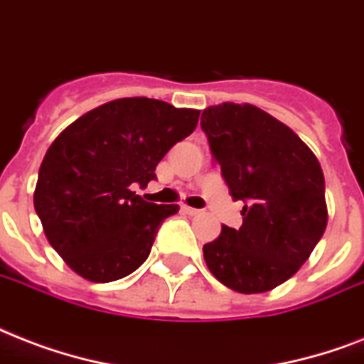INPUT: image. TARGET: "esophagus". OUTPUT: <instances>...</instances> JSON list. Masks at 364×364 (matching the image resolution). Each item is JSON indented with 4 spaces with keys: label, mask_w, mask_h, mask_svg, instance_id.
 <instances>
[{
    "label": "esophagus",
    "mask_w": 364,
    "mask_h": 364,
    "mask_svg": "<svg viewBox=\"0 0 364 364\" xmlns=\"http://www.w3.org/2000/svg\"><path fill=\"white\" fill-rule=\"evenodd\" d=\"M182 213L190 214V216H196V214H199V213H201V210H199V208L188 207V205H182Z\"/></svg>",
    "instance_id": "obj_1"
}]
</instances>
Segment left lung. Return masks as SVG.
Instances as JSON below:
<instances>
[{"instance_id": "left-lung-1", "label": "left lung", "mask_w": 364, "mask_h": 364, "mask_svg": "<svg viewBox=\"0 0 364 364\" xmlns=\"http://www.w3.org/2000/svg\"><path fill=\"white\" fill-rule=\"evenodd\" d=\"M214 161L230 193L243 201L239 230L222 226L203 247L208 269L228 289L256 294L300 269L326 228L325 176L294 131L252 104L203 112Z\"/></svg>"}]
</instances>
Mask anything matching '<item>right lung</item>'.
Wrapping results in <instances>:
<instances>
[{"label": "right lung", "instance_id": "obj_1", "mask_svg": "<svg viewBox=\"0 0 364 364\" xmlns=\"http://www.w3.org/2000/svg\"><path fill=\"white\" fill-rule=\"evenodd\" d=\"M199 112L154 98H119L87 112L56 136L39 167L33 207L50 247L77 275L109 283L140 267L178 205L132 191L190 136Z\"/></svg>", "mask_w": 364, "mask_h": 364}]
</instances>
